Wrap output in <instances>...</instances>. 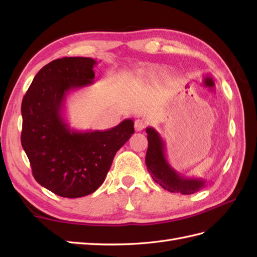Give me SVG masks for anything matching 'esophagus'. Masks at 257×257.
Here are the masks:
<instances>
[{"instance_id": "34e87169", "label": "esophagus", "mask_w": 257, "mask_h": 257, "mask_svg": "<svg viewBox=\"0 0 257 257\" xmlns=\"http://www.w3.org/2000/svg\"><path fill=\"white\" fill-rule=\"evenodd\" d=\"M147 124H148V121H147L146 119H144V118L137 119L135 121V128L137 132H141V130H144L147 127Z\"/></svg>"}]
</instances>
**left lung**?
Masks as SVG:
<instances>
[{
	"instance_id": "1",
	"label": "left lung",
	"mask_w": 257,
	"mask_h": 257,
	"mask_svg": "<svg viewBox=\"0 0 257 257\" xmlns=\"http://www.w3.org/2000/svg\"><path fill=\"white\" fill-rule=\"evenodd\" d=\"M148 149L146 166L152 179L169 192L192 194L205 187L206 181L200 178H189L179 173L170 166L166 156V144L156 129H146Z\"/></svg>"
}]
</instances>
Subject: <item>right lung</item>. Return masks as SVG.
Instances as JSON below:
<instances>
[{"instance_id": "add662e5", "label": "right lung", "mask_w": 257, "mask_h": 257, "mask_svg": "<svg viewBox=\"0 0 257 257\" xmlns=\"http://www.w3.org/2000/svg\"><path fill=\"white\" fill-rule=\"evenodd\" d=\"M89 57H64L45 65L22 101L21 143L42 187L63 198L88 195L105 181L116 152L135 133L133 119L108 130L77 132L64 117L73 90L94 84Z\"/></svg>"}]
</instances>
